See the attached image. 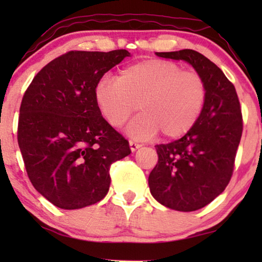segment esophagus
I'll return each mask as SVG.
<instances>
[{
  "label": "esophagus",
  "mask_w": 262,
  "mask_h": 262,
  "mask_svg": "<svg viewBox=\"0 0 262 262\" xmlns=\"http://www.w3.org/2000/svg\"><path fill=\"white\" fill-rule=\"evenodd\" d=\"M142 146L141 143H137L135 141H130V149L132 150V151H136V150L139 149Z\"/></svg>",
  "instance_id": "obj_1"
}]
</instances>
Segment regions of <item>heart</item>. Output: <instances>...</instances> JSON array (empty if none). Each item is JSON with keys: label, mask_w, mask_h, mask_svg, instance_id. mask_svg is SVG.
I'll return each mask as SVG.
<instances>
[{"label": "heart", "mask_w": 262, "mask_h": 262, "mask_svg": "<svg viewBox=\"0 0 262 262\" xmlns=\"http://www.w3.org/2000/svg\"><path fill=\"white\" fill-rule=\"evenodd\" d=\"M205 81L195 71H186L166 59H145L128 66L94 89L96 106L113 127H121L137 108L128 135L146 139L162 134L175 139L193 128L206 102Z\"/></svg>", "instance_id": "b5f03b06"}]
</instances>
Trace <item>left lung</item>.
Wrapping results in <instances>:
<instances>
[{
	"mask_svg": "<svg viewBox=\"0 0 262 262\" xmlns=\"http://www.w3.org/2000/svg\"><path fill=\"white\" fill-rule=\"evenodd\" d=\"M182 59L205 81L207 96L198 121L184 137L155 145L159 161L149 175L154 198L177 211H195L217 198L232 177L243 120L234 84L220 68L194 50L156 52Z\"/></svg>",
	"mask_w": 262,
	"mask_h": 262,
	"instance_id": "1",
	"label": "left lung"
}]
</instances>
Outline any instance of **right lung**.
Segmentation results:
<instances>
[{"mask_svg": "<svg viewBox=\"0 0 262 262\" xmlns=\"http://www.w3.org/2000/svg\"><path fill=\"white\" fill-rule=\"evenodd\" d=\"M127 56L126 50L69 51L46 64L25 92L17 124L25 168L33 187L59 209L105 198L111 164L131 154L94 100L103 75Z\"/></svg>", "mask_w": 262, "mask_h": 262, "instance_id": "obj_1", "label": "right lung"}]
</instances>
